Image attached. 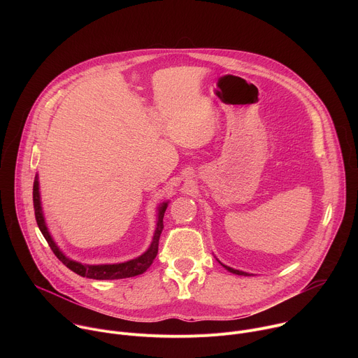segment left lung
I'll use <instances>...</instances> for the list:
<instances>
[{"instance_id": "8db88e82", "label": "left lung", "mask_w": 358, "mask_h": 358, "mask_svg": "<svg viewBox=\"0 0 358 358\" xmlns=\"http://www.w3.org/2000/svg\"><path fill=\"white\" fill-rule=\"evenodd\" d=\"M221 264V262H220ZM227 271H229L231 273H235V275H243V276H249V273H246V272H242V271H236V269H232V268H229V266H227V265H224V264H221Z\"/></svg>"}]
</instances>
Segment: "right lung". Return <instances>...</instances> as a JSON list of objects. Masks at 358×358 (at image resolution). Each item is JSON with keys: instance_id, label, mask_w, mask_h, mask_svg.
Returning a JSON list of instances; mask_svg holds the SVG:
<instances>
[{"instance_id": "obj_1", "label": "right lung", "mask_w": 358, "mask_h": 358, "mask_svg": "<svg viewBox=\"0 0 358 358\" xmlns=\"http://www.w3.org/2000/svg\"><path fill=\"white\" fill-rule=\"evenodd\" d=\"M32 196H34V210H35V220L36 224L39 227V231L42 232L43 238L46 239L48 245L52 249V252L55 253V257L66 266L69 268L72 272L83 276V278H89V279H96V280H112V279H123V278H133L137 275L144 273L150 265L155 261V258L157 257L159 252V239L162 235V231L164 228L163 224V218H164V213L167 210L169 202H163L162 206L159 207V220H157V227L155 231V236H152V242L150 245V248L140 255L138 258L123 262V264H113V265H85V264H79L76 261L69 259L68 257L61 252V249L58 248V245L54 242L52 236H50L46 224H45V218L42 214V207H41V196H39V181H38V174L35 176V181H34V191H32Z\"/></svg>"}]
</instances>
